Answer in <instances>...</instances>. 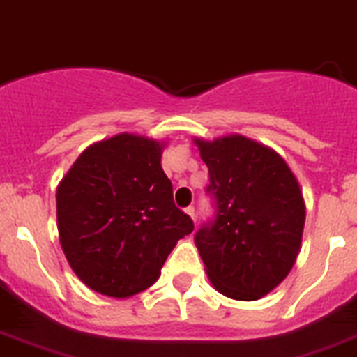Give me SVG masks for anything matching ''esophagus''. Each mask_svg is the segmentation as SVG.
<instances>
[{
	"label": "esophagus",
	"mask_w": 357,
	"mask_h": 357,
	"mask_svg": "<svg viewBox=\"0 0 357 357\" xmlns=\"http://www.w3.org/2000/svg\"><path fill=\"white\" fill-rule=\"evenodd\" d=\"M185 213H187L188 216H190V218H192V220H196V208H194L192 205H188V207L185 208Z\"/></svg>",
	"instance_id": "1"
}]
</instances>
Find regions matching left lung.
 <instances>
[{"label": "left lung", "mask_w": 357, "mask_h": 357, "mask_svg": "<svg viewBox=\"0 0 357 357\" xmlns=\"http://www.w3.org/2000/svg\"><path fill=\"white\" fill-rule=\"evenodd\" d=\"M194 143L216 207L194 234L208 280L229 299H260L299 255L306 214L299 181L279 153L244 135Z\"/></svg>", "instance_id": "obj_1"}]
</instances>
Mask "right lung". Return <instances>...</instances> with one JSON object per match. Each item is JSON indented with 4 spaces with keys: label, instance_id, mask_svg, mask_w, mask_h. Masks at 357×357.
I'll list each match as a JSON object with an SVG mask.
<instances>
[{
    "label": "right lung",
    "instance_id": "1",
    "mask_svg": "<svg viewBox=\"0 0 357 357\" xmlns=\"http://www.w3.org/2000/svg\"><path fill=\"white\" fill-rule=\"evenodd\" d=\"M163 144L119 133L84 150L60 181V245L97 294L132 297L150 288L179 238L192 233L161 169Z\"/></svg>",
    "mask_w": 357,
    "mask_h": 357
}]
</instances>
